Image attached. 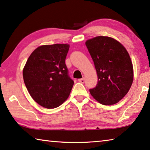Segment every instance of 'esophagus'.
Wrapping results in <instances>:
<instances>
[{
	"label": "esophagus",
	"mask_w": 150,
	"mask_h": 150,
	"mask_svg": "<svg viewBox=\"0 0 150 150\" xmlns=\"http://www.w3.org/2000/svg\"><path fill=\"white\" fill-rule=\"evenodd\" d=\"M84 80H85V79H84V78H82V79H79V82H81V83H84Z\"/></svg>",
	"instance_id": "34e87169"
}]
</instances>
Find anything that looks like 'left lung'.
Instances as JSON below:
<instances>
[{"instance_id":"8db88e82","label":"left lung","mask_w":150,"mask_h":150,"mask_svg":"<svg viewBox=\"0 0 150 150\" xmlns=\"http://www.w3.org/2000/svg\"><path fill=\"white\" fill-rule=\"evenodd\" d=\"M85 45L94 62L98 82L91 94L103 105L121 100L131 88L133 68L131 58L122 45L108 36H97Z\"/></svg>"}]
</instances>
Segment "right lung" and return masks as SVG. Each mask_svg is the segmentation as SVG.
<instances>
[{
    "label": "right lung",
    "instance_id": "right-lung-1",
    "mask_svg": "<svg viewBox=\"0 0 150 150\" xmlns=\"http://www.w3.org/2000/svg\"><path fill=\"white\" fill-rule=\"evenodd\" d=\"M69 48L67 44L39 47L30 55L23 70L30 95L45 108L59 107L70 95L74 80L65 62Z\"/></svg>",
    "mask_w": 150,
    "mask_h": 150
}]
</instances>
